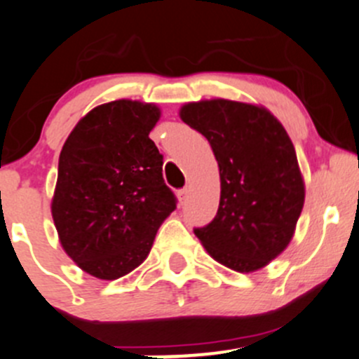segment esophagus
<instances>
[{
  "mask_svg": "<svg viewBox=\"0 0 359 359\" xmlns=\"http://www.w3.org/2000/svg\"><path fill=\"white\" fill-rule=\"evenodd\" d=\"M178 197H180L181 204H184V202L188 201V197H190V188H188V187L181 188V190L178 191Z\"/></svg>",
  "mask_w": 359,
  "mask_h": 359,
  "instance_id": "esophagus-1",
  "label": "esophagus"
}]
</instances>
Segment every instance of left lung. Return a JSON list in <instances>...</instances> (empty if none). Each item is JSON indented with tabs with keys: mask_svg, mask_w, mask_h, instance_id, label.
I'll list each match as a JSON object with an SVG mask.
<instances>
[{
	"mask_svg": "<svg viewBox=\"0 0 359 359\" xmlns=\"http://www.w3.org/2000/svg\"><path fill=\"white\" fill-rule=\"evenodd\" d=\"M181 120L209 141L222 195L211 223L194 229L208 253L237 272L274 260L292 241L304 208L295 147L265 108L212 99L181 108Z\"/></svg>",
	"mask_w": 359,
	"mask_h": 359,
	"instance_id": "left-lung-1",
	"label": "left lung"
}]
</instances>
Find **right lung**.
<instances>
[{
  "instance_id": "add662e5",
  "label": "right lung",
  "mask_w": 359,
  "mask_h": 359,
  "mask_svg": "<svg viewBox=\"0 0 359 359\" xmlns=\"http://www.w3.org/2000/svg\"><path fill=\"white\" fill-rule=\"evenodd\" d=\"M161 111L137 101L88 111L59 157L52 216L78 267L118 279L143 264L178 198L162 176L164 155L148 137Z\"/></svg>"
}]
</instances>
